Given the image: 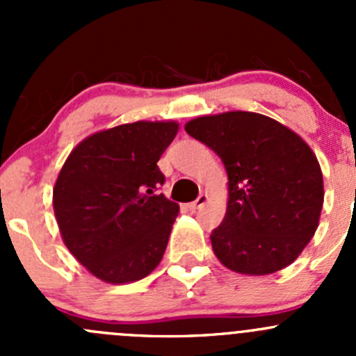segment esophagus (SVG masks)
<instances>
[{"mask_svg":"<svg viewBox=\"0 0 356 356\" xmlns=\"http://www.w3.org/2000/svg\"><path fill=\"white\" fill-rule=\"evenodd\" d=\"M207 201H208V196L207 195H200L198 200L193 201V203L188 204L189 210H200L201 207H204V204H207Z\"/></svg>","mask_w":356,"mask_h":356,"instance_id":"1","label":"esophagus"}]
</instances>
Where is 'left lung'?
<instances>
[{"label": "left lung", "instance_id": "obj_1", "mask_svg": "<svg viewBox=\"0 0 356 356\" xmlns=\"http://www.w3.org/2000/svg\"><path fill=\"white\" fill-rule=\"evenodd\" d=\"M186 132L220 156L227 211L210 239L229 270L267 275L293 264L318 227L324 179L310 146L267 115H203Z\"/></svg>", "mask_w": 356, "mask_h": 356}]
</instances>
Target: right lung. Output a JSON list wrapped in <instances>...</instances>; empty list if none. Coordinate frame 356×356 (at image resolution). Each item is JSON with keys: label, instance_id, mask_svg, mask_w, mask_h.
Wrapping results in <instances>:
<instances>
[{"label": "right lung", "instance_id": "1", "mask_svg": "<svg viewBox=\"0 0 356 356\" xmlns=\"http://www.w3.org/2000/svg\"><path fill=\"white\" fill-rule=\"evenodd\" d=\"M179 124L139 120L79 143L53 188V210L72 254L110 284L136 282L163 258L179 204L155 195L156 161Z\"/></svg>", "mask_w": 356, "mask_h": 356}]
</instances>
